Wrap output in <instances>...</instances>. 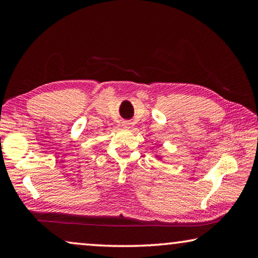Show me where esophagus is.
<instances>
[{
  "mask_svg": "<svg viewBox=\"0 0 258 258\" xmlns=\"http://www.w3.org/2000/svg\"><path fill=\"white\" fill-rule=\"evenodd\" d=\"M127 125H128V124H125V126H127Z\"/></svg>",
  "mask_w": 258,
  "mask_h": 258,
  "instance_id": "esophagus-1",
  "label": "esophagus"
}]
</instances>
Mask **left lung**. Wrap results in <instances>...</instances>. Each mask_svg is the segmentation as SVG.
<instances>
[{
	"instance_id": "left-lung-1",
	"label": "left lung",
	"mask_w": 258,
	"mask_h": 258,
	"mask_svg": "<svg viewBox=\"0 0 258 258\" xmlns=\"http://www.w3.org/2000/svg\"><path fill=\"white\" fill-rule=\"evenodd\" d=\"M156 157H157V158H159V159L161 158V156H156Z\"/></svg>"
}]
</instances>
